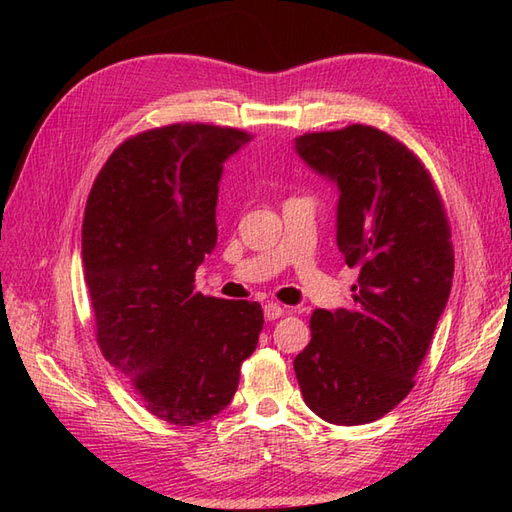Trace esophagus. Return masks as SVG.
Returning a JSON list of instances; mask_svg holds the SVG:
<instances>
[{
    "label": "esophagus",
    "mask_w": 512,
    "mask_h": 512,
    "mask_svg": "<svg viewBox=\"0 0 512 512\" xmlns=\"http://www.w3.org/2000/svg\"><path fill=\"white\" fill-rule=\"evenodd\" d=\"M281 314H284V308H281L279 303H266V306H264L266 321H275V319L281 317Z\"/></svg>",
    "instance_id": "obj_1"
}]
</instances>
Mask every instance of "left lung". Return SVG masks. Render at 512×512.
<instances>
[{
	"mask_svg": "<svg viewBox=\"0 0 512 512\" xmlns=\"http://www.w3.org/2000/svg\"><path fill=\"white\" fill-rule=\"evenodd\" d=\"M295 149L339 189L336 246L358 270L350 308L314 310L295 374L319 418L354 427L383 418L413 387L449 301L451 231L429 171L380 129L306 134Z\"/></svg>",
	"mask_w": 512,
	"mask_h": 512,
	"instance_id": "left-lung-1",
	"label": "left lung"
}]
</instances>
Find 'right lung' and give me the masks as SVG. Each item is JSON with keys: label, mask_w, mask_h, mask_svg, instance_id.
I'll return each instance as SVG.
<instances>
[{"label": "right lung", "mask_w": 512, "mask_h": 512, "mask_svg": "<svg viewBox=\"0 0 512 512\" xmlns=\"http://www.w3.org/2000/svg\"><path fill=\"white\" fill-rule=\"evenodd\" d=\"M248 140L202 123L149 129L114 151L85 206L81 255L96 341L147 411L178 427L231 405L264 328L259 303L193 290L217 244L224 162Z\"/></svg>", "instance_id": "right-lung-1"}]
</instances>
